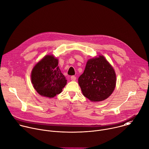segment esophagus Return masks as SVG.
<instances>
[{
    "instance_id": "obj_1",
    "label": "esophagus",
    "mask_w": 149,
    "mask_h": 149,
    "mask_svg": "<svg viewBox=\"0 0 149 149\" xmlns=\"http://www.w3.org/2000/svg\"><path fill=\"white\" fill-rule=\"evenodd\" d=\"M71 79L72 81H75L76 80V77L74 76V75H72L71 77Z\"/></svg>"
}]
</instances>
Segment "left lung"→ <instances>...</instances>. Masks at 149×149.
Wrapping results in <instances>:
<instances>
[{"label":"left lung","instance_id":"8db88e82","mask_svg":"<svg viewBox=\"0 0 149 149\" xmlns=\"http://www.w3.org/2000/svg\"><path fill=\"white\" fill-rule=\"evenodd\" d=\"M83 95L91 101H101L113 92L116 84L115 71L103 56L88 61L78 78Z\"/></svg>","mask_w":149,"mask_h":149}]
</instances>
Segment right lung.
Masks as SVG:
<instances>
[{
  "instance_id": "obj_1",
  "label": "right lung",
  "mask_w": 149,
  "mask_h": 149,
  "mask_svg": "<svg viewBox=\"0 0 149 149\" xmlns=\"http://www.w3.org/2000/svg\"><path fill=\"white\" fill-rule=\"evenodd\" d=\"M58 60L52 55H47L32 71L31 80L36 91L41 95L54 97L60 94L67 80L58 66Z\"/></svg>"
}]
</instances>
